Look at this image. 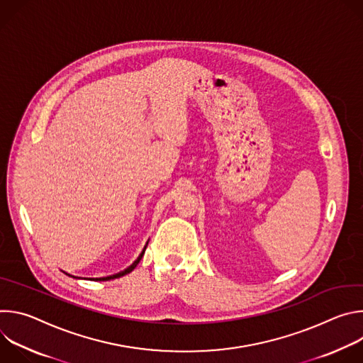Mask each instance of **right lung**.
<instances>
[{
    "mask_svg": "<svg viewBox=\"0 0 363 363\" xmlns=\"http://www.w3.org/2000/svg\"><path fill=\"white\" fill-rule=\"evenodd\" d=\"M147 245V244H146ZM145 250H146V247L143 248V251L140 252V255L138 257V260L132 264V266H129L126 270H123V272H121V273H118V274H113V276H108V277H100V279H96V280H100V281H105V280H112V279H118V277H122V276H125V274H128V273H130L138 264H139V262L142 260V257H143V254H145ZM94 280V279H93Z\"/></svg>",
    "mask_w": 363,
    "mask_h": 363,
    "instance_id": "obj_1",
    "label": "right lung"
}]
</instances>
